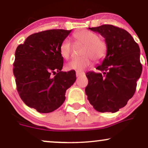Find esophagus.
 Segmentation results:
<instances>
[{
	"label": "esophagus",
	"mask_w": 148,
	"mask_h": 148,
	"mask_svg": "<svg viewBox=\"0 0 148 148\" xmlns=\"http://www.w3.org/2000/svg\"><path fill=\"white\" fill-rule=\"evenodd\" d=\"M85 75L84 72H80V71H76V76L77 77H79L81 75Z\"/></svg>",
	"instance_id": "obj_1"
}]
</instances>
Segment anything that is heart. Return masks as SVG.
<instances>
[{"label":"heart","instance_id":"obj_1","mask_svg":"<svg viewBox=\"0 0 148 148\" xmlns=\"http://www.w3.org/2000/svg\"><path fill=\"white\" fill-rule=\"evenodd\" d=\"M73 37L77 42L86 46L83 51L84 56L73 58L66 64L67 69L82 71L92 64V58L95 61L100 62L106 57L107 45L104 40L100 39L98 34L88 30H82L75 32ZM72 49L71 42L69 38L62 40L60 46V52L64 58L70 57Z\"/></svg>","mask_w":148,"mask_h":148}]
</instances>
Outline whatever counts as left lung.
I'll list each match as a JSON object with an SVG mask.
<instances>
[{
    "label": "left lung",
    "instance_id": "obj_1",
    "mask_svg": "<svg viewBox=\"0 0 148 148\" xmlns=\"http://www.w3.org/2000/svg\"><path fill=\"white\" fill-rule=\"evenodd\" d=\"M105 38L107 54L96 69L102 73L86 74L88 100L100 112H116L134 95L142 72L140 49L126 30L112 25L89 27Z\"/></svg>",
    "mask_w": 148,
    "mask_h": 148
}]
</instances>
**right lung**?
I'll use <instances>...</instances> for the list:
<instances>
[{"label":"right lung","mask_w":148,"mask_h":148,"mask_svg":"<svg viewBox=\"0 0 148 148\" xmlns=\"http://www.w3.org/2000/svg\"><path fill=\"white\" fill-rule=\"evenodd\" d=\"M71 32L50 29L33 34L15 50L13 74L17 92L27 106L39 112L59 108L65 100L66 90L76 80L75 71H61L60 46Z\"/></svg>","instance_id":"add662e5"}]
</instances>
